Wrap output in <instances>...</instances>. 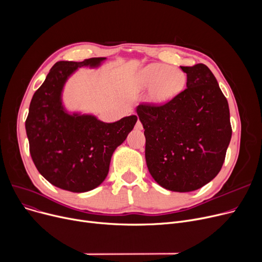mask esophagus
Returning a JSON list of instances; mask_svg holds the SVG:
<instances>
[{
	"mask_svg": "<svg viewBox=\"0 0 262 262\" xmlns=\"http://www.w3.org/2000/svg\"><path fill=\"white\" fill-rule=\"evenodd\" d=\"M136 129H138V130H141V129H143V125H142V123H141V121L140 120H138L137 121V123H136Z\"/></svg>",
	"mask_w": 262,
	"mask_h": 262,
	"instance_id": "esophagus-1",
	"label": "esophagus"
}]
</instances>
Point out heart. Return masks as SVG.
<instances>
[{
    "label": "heart",
    "instance_id": "b5f03b06",
    "mask_svg": "<svg viewBox=\"0 0 262 262\" xmlns=\"http://www.w3.org/2000/svg\"><path fill=\"white\" fill-rule=\"evenodd\" d=\"M141 85L153 87L152 96L156 101H166L180 93L186 84V75L177 68L162 63L145 67L140 73Z\"/></svg>",
    "mask_w": 262,
    "mask_h": 262
}]
</instances>
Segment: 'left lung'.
Listing matches in <instances>:
<instances>
[{"label":"left lung","instance_id":"1","mask_svg":"<svg viewBox=\"0 0 262 262\" xmlns=\"http://www.w3.org/2000/svg\"><path fill=\"white\" fill-rule=\"evenodd\" d=\"M187 88L167 103L137 107L148 172L163 188L190 192L221 170L231 139L229 107L207 66L181 67Z\"/></svg>","mask_w":262,"mask_h":262}]
</instances>
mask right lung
<instances>
[{
  "label": "right lung",
  "mask_w": 262,
  "mask_h": 262,
  "mask_svg": "<svg viewBox=\"0 0 262 262\" xmlns=\"http://www.w3.org/2000/svg\"><path fill=\"white\" fill-rule=\"evenodd\" d=\"M104 57L58 61L34 93L25 129L30 153L48 182L71 192H86L106 178L115 149L126 139L137 116L105 123L91 115H69L61 103L68 77L81 67H98Z\"/></svg>",
  "instance_id": "1"
}]
</instances>
